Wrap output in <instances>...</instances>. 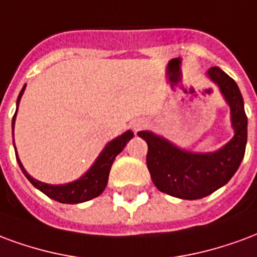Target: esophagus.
<instances>
[{
	"label": "esophagus",
	"mask_w": 257,
	"mask_h": 257,
	"mask_svg": "<svg viewBox=\"0 0 257 257\" xmlns=\"http://www.w3.org/2000/svg\"><path fill=\"white\" fill-rule=\"evenodd\" d=\"M147 124H148L147 120H144V119H140V120H137L136 123H134V130H136V131L141 130V128H144V127L147 126Z\"/></svg>",
	"instance_id": "esophagus-1"
}]
</instances>
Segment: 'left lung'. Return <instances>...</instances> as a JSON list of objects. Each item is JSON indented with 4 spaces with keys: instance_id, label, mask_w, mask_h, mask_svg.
Listing matches in <instances>:
<instances>
[{
    "instance_id": "obj_1",
    "label": "left lung",
    "mask_w": 257,
    "mask_h": 257,
    "mask_svg": "<svg viewBox=\"0 0 257 257\" xmlns=\"http://www.w3.org/2000/svg\"><path fill=\"white\" fill-rule=\"evenodd\" d=\"M207 75L230 105L234 137L223 148L212 153H193L151 131L138 133L148 144L147 164L155 186L183 200L203 198L222 188L238 170L245 155L248 119L238 86L219 67L209 68Z\"/></svg>"
}]
</instances>
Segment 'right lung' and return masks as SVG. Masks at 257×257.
Instances as JSON below:
<instances>
[{
    "mask_svg": "<svg viewBox=\"0 0 257 257\" xmlns=\"http://www.w3.org/2000/svg\"><path fill=\"white\" fill-rule=\"evenodd\" d=\"M24 89H26V85L23 86V89H22L18 97V102H16L18 106L19 102H20V98H22V95L24 93ZM16 113H18V108H16V112L13 115L12 130L15 128ZM133 137H134V133L130 130L123 133L121 136L116 137L115 140H112L109 144H106V147L102 149L94 164L89 168V171L83 174L79 179H76L74 182L65 183V185H49V183L41 182L38 179H34L29 172L24 170L23 164H22L18 156V152H16V159H18L19 166L22 168L26 178L38 190L45 193L48 197L63 204L85 203V201H89L91 198L100 196L101 193L104 192V189L106 188V183H108V177H109L112 163L115 160V157L124 149L127 142L130 141ZM13 147H15V140H13Z\"/></svg>",
    "mask_w": 257,
    "mask_h": 257,
    "instance_id": "obj_1",
    "label": "right lung"
}]
</instances>
